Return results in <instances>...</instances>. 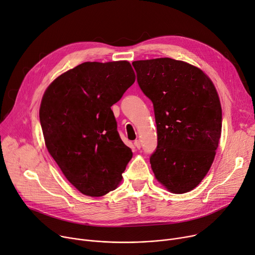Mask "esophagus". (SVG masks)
<instances>
[{
    "label": "esophagus",
    "instance_id": "obj_1",
    "mask_svg": "<svg viewBox=\"0 0 255 255\" xmlns=\"http://www.w3.org/2000/svg\"><path fill=\"white\" fill-rule=\"evenodd\" d=\"M134 145H135L136 149H140V148H141V142H140V140L136 139V140L134 141Z\"/></svg>",
    "mask_w": 255,
    "mask_h": 255
}]
</instances>
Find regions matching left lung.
Wrapping results in <instances>:
<instances>
[{
	"label": "left lung",
	"mask_w": 255,
	"mask_h": 255,
	"mask_svg": "<svg viewBox=\"0 0 255 255\" xmlns=\"http://www.w3.org/2000/svg\"><path fill=\"white\" fill-rule=\"evenodd\" d=\"M132 65L154 106V175L172 193L191 191L206 177L218 148L222 111L217 91L202 70L182 61L160 58Z\"/></svg>",
	"instance_id": "8db88e82"
}]
</instances>
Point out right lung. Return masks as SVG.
Returning <instances> with one entry per match:
<instances>
[{
	"label": "right lung",
	"instance_id": "1",
	"mask_svg": "<svg viewBox=\"0 0 255 255\" xmlns=\"http://www.w3.org/2000/svg\"><path fill=\"white\" fill-rule=\"evenodd\" d=\"M134 82L127 61L86 62L60 75L44 93L39 117L46 148L85 195L115 190L132 158L112 106Z\"/></svg>",
	"mask_w": 255,
	"mask_h": 255
}]
</instances>
